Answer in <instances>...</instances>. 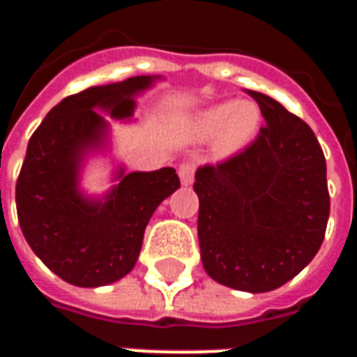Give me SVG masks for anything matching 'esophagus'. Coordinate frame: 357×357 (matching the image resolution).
Listing matches in <instances>:
<instances>
[{
  "instance_id": "esophagus-1",
  "label": "esophagus",
  "mask_w": 357,
  "mask_h": 357,
  "mask_svg": "<svg viewBox=\"0 0 357 357\" xmlns=\"http://www.w3.org/2000/svg\"><path fill=\"white\" fill-rule=\"evenodd\" d=\"M179 179H181V183L183 185H191L193 183L195 178V164L191 160H187V162H181L178 168Z\"/></svg>"
}]
</instances>
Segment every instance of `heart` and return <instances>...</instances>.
<instances>
[{
	"label": "heart",
	"mask_w": 357,
	"mask_h": 357,
	"mask_svg": "<svg viewBox=\"0 0 357 357\" xmlns=\"http://www.w3.org/2000/svg\"><path fill=\"white\" fill-rule=\"evenodd\" d=\"M191 128L197 139L216 137V147L222 155H235L255 139L260 128V110L248 101L218 102L199 112Z\"/></svg>",
	"instance_id": "b5f03b06"
}]
</instances>
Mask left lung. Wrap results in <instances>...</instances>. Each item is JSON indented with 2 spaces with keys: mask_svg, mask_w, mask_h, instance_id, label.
<instances>
[{
  "mask_svg": "<svg viewBox=\"0 0 357 357\" xmlns=\"http://www.w3.org/2000/svg\"><path fill=\"white\" fill-rule=\"evenodd\" d=\"M266 128L239 155L201 166L199 245L214 281L268 292L298 275L321 247L329 220L327 164L312 128L268 95Z\"/></svg>",
  "mask_w": 357,
  "mask_h": 357,
  "instance_id": "left-lung-1",
  "label": "left lung"
}]
</instances>
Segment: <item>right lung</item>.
Instances as JSON below:
<instances>
[{
	"label": "right lung",
	"mask_w": 357,
	"mask_h": 357,
	"mask_svg": "<svg viewBox=\"0 0 357 357\" xmlns=\"http://www.w3.org/2000/svg\"><path fill=\"white\" fill-rule=\"evenodd\" d=\"M156 78L133 76L65 97L28 141L15 189L20 229L36 256L66 283L101 287L130 273L153 212L179 187L174 168H120L118 185L105 199H88L78 189L82 160L101 147L109 128L95 109L130 118L133 97Z\"/></svg>",
	"instance_id": "1"
}]
</instances>
